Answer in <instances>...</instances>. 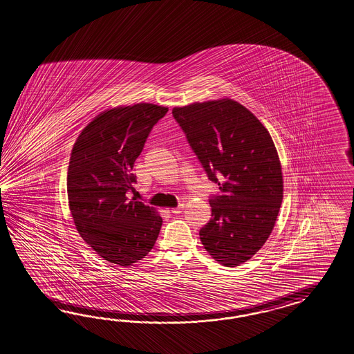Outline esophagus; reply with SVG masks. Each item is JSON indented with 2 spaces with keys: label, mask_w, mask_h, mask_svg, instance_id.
Masks as SVG:
<instances>
[{
  "label": "esophagus",
  "mask_w": 354,
  "mask_h": 354,
  "mask_svg": "<svg viewBox=\"0 0 354 354\" xmlns=\"http://www.w3.org/2000/svg\"><path fill=\"white\" fill-rule=\"evenodd\" d=\"M183 208H184V206L180 205L178 207L171 208V212H173L174 215H178V214H180L181 211H183Z\"/></svg>",
  "instance_id": "1"
}]
</instances>
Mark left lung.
<instances>
[{
  "label": "left lung",
  "mask_w": 354,
  "mask_h": 354,
  "mask_svg": "<svg viewBox=\"0 0 354 354\" xmlns=\"http://www.w3.org/2000/svg\"><path fill=\"white\" fill-rule=\"evenodd\" d=\"M192 149L218 185L211 220L199 230L208 254L226 268L252 259L268 241L283 201V173L268 129L243 104L223 98L174 107Z\"/></svg>",
  "instance_id": "1"
}]
</instances>
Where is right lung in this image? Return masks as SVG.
<instances>
[{
    "label": "right lung",
    "instance_id": "right-lung-1",
    "mask_svg": "<svg viewBox=\"0 0 354 354\" xmlns=\"http://www.w3.org/2000/svg\"><path fill=\"white\" fill-rule=\"evenodd\" d=\"M167 111L152 104L106 110L82 130L71 149L68 198L74 224L98 256L118 266L145 259L160 234L161 216L128 193L137 181L134 162Z\"/></svg>",
    "mask_w": 354,
    "mask_h": 354
}]
</instances>
